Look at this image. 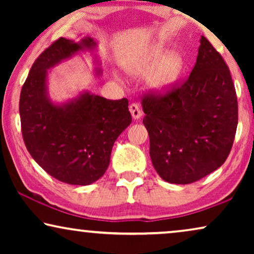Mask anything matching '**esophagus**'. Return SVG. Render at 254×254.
Segmentation results:
<instances>
[{
    "label": "esophagus",
    "mask_w": 254,
    "mask_h": 254,
    "mask_svg": "<svg viewBox=\"0 0 254 254\" xmlns=\"http://www.w3.org/2000/svg\"><path fill=\"white\" fill-rule=\"evenodd\" d=\"M129 112L131 114V117H133V119H135V120L140 119V118L142 117V112H141L140 107H138L137 104H134V103L130 104V105H129Z\"/></svg>",
    "instance_id": "34e87169"
}]
</instances>
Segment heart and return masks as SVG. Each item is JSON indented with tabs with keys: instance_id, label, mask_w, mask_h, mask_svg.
Here are the masks:
<instances>
[{
	"instance_id": "1",
	"label": "heart",
	"mask_w": 254,
	"mask_h": 254,
	"mask_svg": "<svg viewBox=\"0 0 254 254\" xmlns=\"http://www.w3.org/2000/svg\"><path fill=\"white\" fill-rule=\"evenodd\" d=\"M165 52L164 46L156 45L127 67L131 74L149 72L148 88L158 95L171 91L185 70V59L179 52L173 51L166 55Z\"/></svg>"
}]
</instances>
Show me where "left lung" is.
<instances>
[{"label":"left lung","mask_w":254,"mask_h":254,"mask_svg":"<svg viewBox=\"0 0 254 254\" xmlns=\"http://www.w3.org/2000/svg\"><path fill=\"white\" fill-rule=\"evenodd\" d=\"M142 106L152 165L165 182H196L230 154L237 96L228 65L203 36L189 78L164 96H145Z\"/></svg>","instance_id":"1"}]
</instances>
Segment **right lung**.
Instances as JSON below:
<instances>
[{
    "label": "right lung",
    "instance_id": "1",
    "mask_svg": "<svg viewBox=\"0 0 254 254\" xmlns=\"http://www.w3.org/2000/svg\"><path fill=\"white\" fill-rule=\"evenodd\" d=\"M96 48L91 37L79 41L60 38L34 61L20 91L26 149L48 175L70 185H90L105 173L114 142L131 123L126 98L110 100L84 90L67 102L54 103L48 95L50 69ZM95 74L99 77L102 69L95 68Z\"/></svg>",
    "mask_w": 254,
    "mask_h": 254
}]
</instances>
